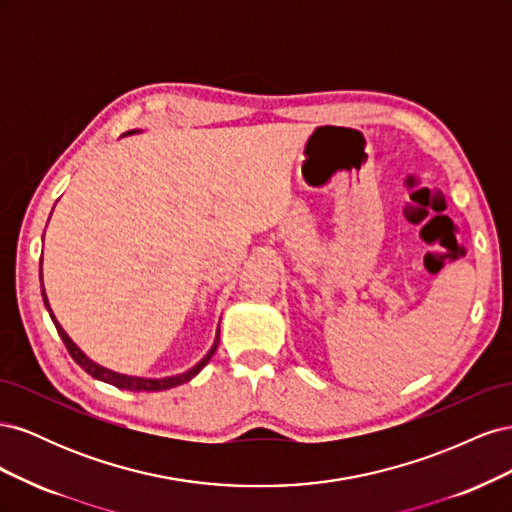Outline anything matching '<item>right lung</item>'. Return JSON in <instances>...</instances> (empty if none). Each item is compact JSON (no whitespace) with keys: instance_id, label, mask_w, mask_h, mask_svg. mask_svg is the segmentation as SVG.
Masks as SVG:
<instances>
[{"instance_id":"1","label":"right lung","mask_w":512,"mask_h":512,"mask_svg":"<svg viewBox=\"0 0 512 512\" xmlns=\"http://www.w3.org/2000/svg\"><path fill=\"white\" fill-rule=\"evenodd\" d=\"M132 132H136V130H130V132H126V134H132ZM40 282H42V262H40ZM42 299H44L46 309H49L51 320H53L55 329H57V333H59V337H61V342L66 344V348H68L72 359H74L76 363H79V365L87 371L89 376H94L96 380H102V382H106V384H113V386H117V389H123V391H136V393H143V391H147V393H149V391H166V389H173V386H179V384H183V382H190V380L198 374V371L203 369V367L211 361L213 352L218 350V344H220V329H218V335H215V342H213L211 350L205 354V359L200 361V363H196L192 369L185 371V374H179V376H170V378H136V376L117 374V371H111V369H106V367H102V365L91 361L89 356L72 342V339L68 337V333H66L64 329H61V324L57 322V318H55V314H53V309H51V305H49V299H46L44 284H42Z\"/></svg>"}]
</instances>
